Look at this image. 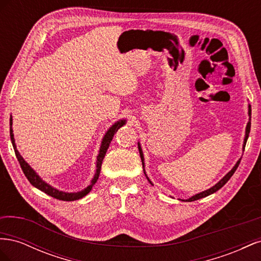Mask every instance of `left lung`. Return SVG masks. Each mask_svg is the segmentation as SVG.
Returning a JSON list of instances; mask_svg holds the SVG:
<instances>
[{
	"mask_svg": "<svg viewBox=\"0 0 261 261\" xmlns=\"http://www.w3.org/2000/svg\"><path fill=\"white\" fill-rule=\"evenodd\" d=\"M248 116H249V121H248V123H247V125H246V130H245V138H244V143H243V150L245 149V146H246L247 139H248V136H249V132H250V118H251V107H250V105H248ZM138 149H139V154H140L141 162H143V168H144L145 175H146L147 179L149 180V183L151 184V185H153L152 181L149 179V177H148L147 174H146V171H145V158H144L143 149H141L140 143H138ZM240 162H241V159L235 163V165L232 168V170H231L230 172H228V173H226V174H225L222 178H221L216 185H213L212 187L206 189V191H203V192H201V193H198V194H196V195L192 196L191 198H188V199H178V200H180V201H195V200H197V199L203 198V197H207V196H209V195H211V194H213V193H216L217 191H219V189H220L221 187L224 186V185L226 184V181L231 178V176L234 174V172L236 171V169L239 168Z\"/></svg>",
	"mask_w": 261,
	"mask_h": 261,
	"instance_id": "1",
	"label": "left lung"
}]
</instances>
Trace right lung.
I'll return each mask as SVG.
<instances>
[{
    "mask_svg": "<svg viewBox=\"0 0 261 261\" xmlns=\"http://www.w3.org/2000/svg\"><path fill=\"white\" fill-rule=\"evenodd\" d=\"M126 124V120H120L115 122L111 127H110L107 133L105 134L103 138H102L101 141V146H100V150H99V154L97 155V165H96V173H94V175L91 179V183L90 185L87 186L86 188H84L83 191L81 192H77V193H67V192H62L59 191V189L54 188L53 186H51L50 184L46 183L45 180H43L40 176H39L36 171L30 167V165L23 160V158L21 156V154L18 152V150L16 148V144H15V138H14V133H13V128H12V125H13V117L11 115L10 117V135H11V140H12V145L14 148V151L15 154L17 156V160L20 164V168L23 172V174L26 175V177L28 178V180L30 181V184L35 186L36 188L40 189L41 192L45 193L46 195H49L53 198H57L59 200H64V201H74L77 199H81L83 197H85L87 194H89V192L92 189V186L96 184V181L99 178L100 175V171H101V165H102V161L105 159V155L107 153V150L111 144V141L114 137V134L118 130V128H121L123 125Z\"/></svg>",
    "mask_w": 261,
    "mask_h": 261,
    "instance_id": "right-lung-1",
    "label": "right lung"
}]
</instances>
